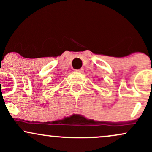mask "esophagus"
Returning a JSON list of instances; mask_svg holds the SVG:
<instances>
[{
  "label": "esophagus",
  "mask_w": 152,
  "mask_h": 152,
  "mask_svg": "<svg viewBox=\"0 0 152 152\" xmlns=\"http://www.w3.org/2000/svg\"><path fill=\"white\" fill-rule=\"evenodd\" d=\"M76 71H77V72H79L82 74V73H83V69H77V70H76Z\"/></svg>",
  "instance_id": "34e87169"
}]
</instances>
